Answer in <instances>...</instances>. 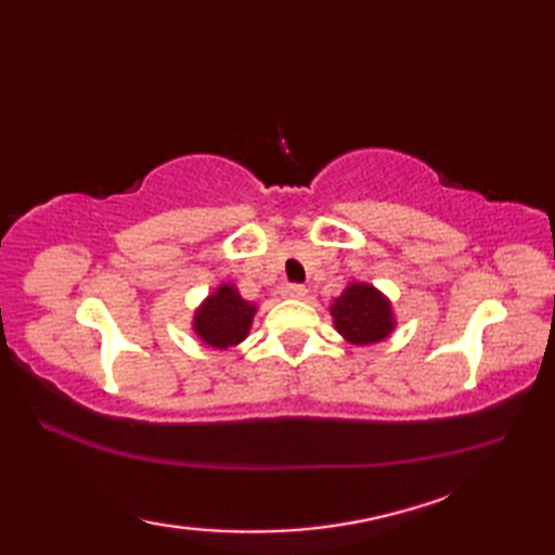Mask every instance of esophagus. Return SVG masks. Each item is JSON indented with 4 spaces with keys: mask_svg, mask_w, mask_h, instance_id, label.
<instances>
[{
    "mask_svg": "<svg viewBox=\"0 0 555 555\" xmlns=\"http://www.w3.org/2000/svg\"><path fill=\"white\" fill-rule=\"evenodd\" d=\"M281 293H284V296L286 298H305V296H308V288H305V286H300V284H286L284 286V291H281Z\"/></svg>",
    "mask_w": 555,
    "mask_h": 555,
    "instance_id": "esophagus-1",
    "label": "esophagus"
}]
</instances>
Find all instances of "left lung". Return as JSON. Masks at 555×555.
Wrapping results in <instances>:
<instances>
[{"label": "left lung", "instance_id": "1", "mask_svg": "<svg viewBox=\"0 0 555 555\" xmlns=\"http://www.w3.org/2000/svg\"><path fill=\"white\" fill-rule=\"evenodd\" d=\"M338 334L356 346L384 340L393 332V312L379 291L370 284H350L332 305Z\"/></svg>", "mask_w": 555, "mask_h": 555}]
</instances>
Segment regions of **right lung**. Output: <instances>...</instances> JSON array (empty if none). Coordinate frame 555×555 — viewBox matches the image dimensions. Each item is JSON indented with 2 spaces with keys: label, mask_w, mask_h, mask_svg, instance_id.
I'll list each match as a JSON object with an SVG mask.
<instances>
[{
  "label": "right lung",
  "mask_w": 555,
  "mask_h": 555,
  "mask_svg": "<svg viewBox=\"0 0 555 555\" xmlns=\"http://www.w3.org/2000/svg\"><path fill=\"white\" fill-rule=\"evenodd\" d=\"M255 305L243 300L235 286L223 284L195 312V334L211 348H231L250 332Z\"/></svg>",
  "instance_id": "add662e5"
}]
</instances>
